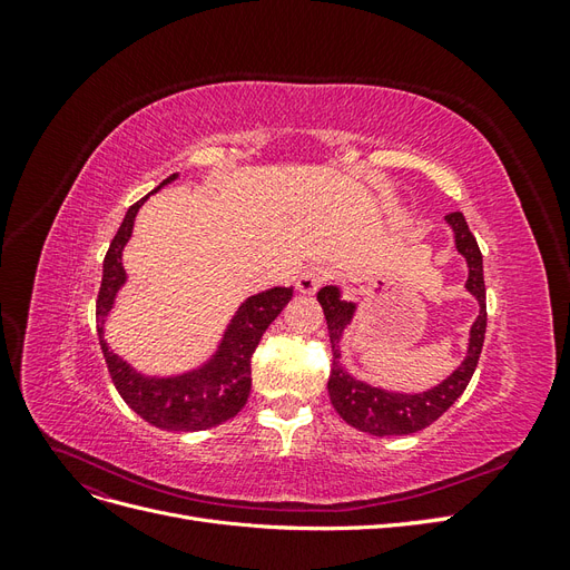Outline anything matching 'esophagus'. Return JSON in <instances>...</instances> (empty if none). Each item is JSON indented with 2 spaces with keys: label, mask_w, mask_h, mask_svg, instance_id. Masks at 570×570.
I'll return each instance as SVG.
<instances>
[{
  "label": "esophagus",
  "mask_w": 570,
  "mask_h": 570,
  "mask_svg": "<svg viewBox=\"0 0 570 570\" xmlns=\"http://www.w3.org/2000/svg\"><path fill=\"white\" fill-rule=\"evenodd\" d=\"M327 281H331V271L323 266H308L299 273L297 289L302 295H314V292H318Z\"/></svg>",
  "instance_id": "1"
}]
</instances>
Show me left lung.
Masks as SVG:
<instances>
[{
    "mask_svg": "<svg viewBox=\"0 0 570 570\" xmlns=\"http://www.w3.org/2000/svg\"><path fill=\"white\" fill-rule=\"evenodd\" d=\"M444 218L454 230V243L459 254H463L465 264H469V281H465V287H469L471 295L478 299L480 314L471 327L469 356H465L463 364L438 387L421 394H402V392H387L381 387H373L368 383H361L356 377H352L340 364V340H342L344 327L350 325L356 306L352 302H344L340 297V289L333 285H327L318 292V302L323 306L325 323H327V335H331V344H333V366H331V377H327V394H331V402L340 416L356 430H361V433H368L375 438L419 433V430L435 423L442 413L459 400L463 390L469 387L473 371L478 366L482 342H485V327H488L482 254L461 212L446 214Z\"/></svg>",
    "mask_w": 570,
    "mask_h": 570,
    "instance_id": "1",
    "label": "left lung"
}]
</instances>
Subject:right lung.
<instances>
[{
	"label": "right lung",
	"mask_w": 570,
	"mask_h": 570,
	"mask_svg": "<svg viewBox=\"0 0 570 570\" xmlns=\"http://www.w3.org/2000/svg\"><path fill=\"white\" fill-rule=\"evenodd\" d=\"M176 178L178 174L168 176L159 187ZM147 197L130 206L105 256V271H101V287L97 295V335L101 354L107 358V368L118 394L147 423L161 430H185V433L216 428L237 416V411L247 404L252 390V354L262 342L266 327L292 299V287L258 292L239 306L216 354L204 366L174 377H149L137 373L107 347L105 321L114 306L116 292L126 283V268L120 256H124V247L130 239L135 216Z\"/></svg>",
	"instance_id": "add662e5"
}]
</instances>
